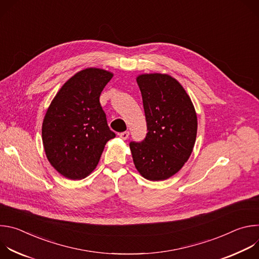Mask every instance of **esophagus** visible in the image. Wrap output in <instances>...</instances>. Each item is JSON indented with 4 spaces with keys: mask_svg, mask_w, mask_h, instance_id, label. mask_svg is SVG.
Listing matches in <instances>:
<instances>
[{
    "mask_svg": "<svg viewBox=\"0 0 259 259\" xmlns=\"http://www.w3.org/2000/svg\"><path fill=\"white\" fill-rule=\"evenodd\" d=\"M119 136L123 139V140H126L128 137H129V131H125V132H122L119 134Z\"/></svg>",
    "mask_w": 259,
    "mask_h": 259,
    "instance_id": "obj_1",
    "label": "esophagus"
}]
</instances>
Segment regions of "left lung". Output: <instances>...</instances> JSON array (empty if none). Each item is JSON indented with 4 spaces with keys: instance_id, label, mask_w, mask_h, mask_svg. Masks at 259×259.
Listing matches in <instances>:
<instances>
[{
    "instance_id": "left-lung-1",
    "label": "left lung",
    "mask_w": 259,
    "mask_h": 259,
    "mask_svg": "<svg viewBox=\"0 0 259 259\" xmlns=\"http://www.w3.org/2000/svg\"><path fill=\"white\" fill-rule=\"evenodd\" d=\"M147 133L131 141L130 150L138 172L152 181L177 173L194 149L198 120L194 104L180 83L169 75L144 73L136 79Z\"/></svg>"
}]
</instances>
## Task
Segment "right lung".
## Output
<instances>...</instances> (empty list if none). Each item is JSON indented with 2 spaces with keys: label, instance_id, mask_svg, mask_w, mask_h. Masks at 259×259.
I'll list each match as a JSON object with an SVG mask.
<instances>
[{
  "label": "right lung",
  "instance_id": "add662e5",
  "mask_svg": "<svg viewBox=\"0 0 259 259\" xmlns=\"http://www.w3.org/2000/svg\"><path fill=\"white\" fill-rule=\"evenodd\" d=\"M113 73L90 67L60 88L45 115L42 139L48 161L68 179L88 176L97 166L106 142L116 136L99 102Z\"/></svg>",
  "mask_w": 259,
  "mask_h": 259
}]
</instances>
